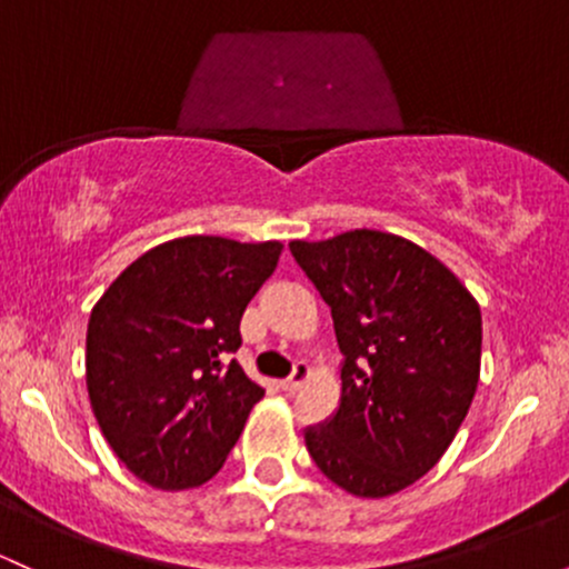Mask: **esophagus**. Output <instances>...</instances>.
Returning <instances> with one entry per match:
<instances>
[{
  "instance_id": "esophagus-1",
  "label": "esophagus",
  "mask_w": 569,
  "mask_h": 569,
  "mask_svg": "<svg viewBox=\"0 0 569 569\" xmlns=\"http://www.w3.org/2000/svg\"><path fill=\"white\" fill-rule=\"evenodd\" d=\"M308 376H310V367L305 365V361H297L295 372H291V376L286 378V380H280V389H283L286 395H295L299 386H302L305 380H308Z\"/></svg>"
}]
</instances>
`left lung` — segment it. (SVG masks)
Returning <instances> with one entry per match:
<instances>
[{
  "label": "left lung",
  "mask_w": 569,
  "mask_h": 569,
  "mask_svg": "<svg viewBox=\"0 0 569 569\" xmlns=\"http://www.w3.org/2000/svg\"><path fill=\"white\" fill-rule=\"evenodd\" d=\"M289 251L332 310L342 353L335 416L305 429L310 457L356 497L427 476L457 437L480 376V308L405 237L353 229Z\"/></svg>",
  "instance_id": "obj_1"
}]
</instances>
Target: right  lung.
<instances>
[{
  "mask_svg": "<svg viewBox=\"0 0 569 569\" xmlns=\"http://www.w3.org/2000/svg\"><path fill=\"white\" fill-rule=\"evenodd\" d=\"M280 251V242L178 237L132 261L93 305V416L116 457L153 489L213 478L264 397L232 353L242 346L240 318Z\"/></svg>",
  "mask_w": 569,
  "mask_h": 569,
  "instance_id": "right-lung-1",
  "label": "right lung"
}]
</instances>
